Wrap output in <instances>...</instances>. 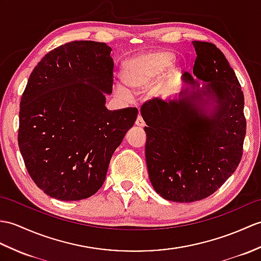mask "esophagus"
I'll list each match as a JSON object with an SVG mask.
<instances>
[{"label":"esophagus","mask_w":261,"mask_h":261,"mask_svg":"<svg viewBox=\"0 0 261 261\" xmlns=\"http://www.w3.org/2000/svg\"><path fill=\"white\" fill-rule=\"evenodd\" d=\"M136 125L139 126V128H143V126L145 125L144 121H143V119H142L141 116H138V118H137V120H136Z\"/></svg>","instance_id":"esophagus-1"}]
</instances>
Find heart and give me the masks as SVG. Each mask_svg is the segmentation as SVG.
Returning a JSON list of instances; mask_svg holds the SVG:
<instances>
[{"label":"heart","mask_w":261,"mask_h":261,"mask_svg":"<svg viewBox=\"0 0 261 261\" xmlns=\"http://www.w3.org/2000/svg\"><path fill=\"white\" fill-rule=\"evenodd\" d=\"M175 56L169 51L140 53L129 59L122 66L121 77L126 86L136 90H149L151 96H160L170 90L180 75V66L173 64ZM117 91L125 98L131 95L124 87Z\"/></svg>","instance_id":"obj_1"}]
</instances>
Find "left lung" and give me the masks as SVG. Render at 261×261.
I'll list each match as a JSON object with an SVG mask.
<instances>
[{
	"mask_svg": "<svg viewBox=\"0 0 261 261\" xmlns=\"http://www.w3.org/2000/svg\"><path fill=\"white\" fill-rule=\"evenodd\" d=\"M192 44L193 75L182 74L180 92L140 109L151 185L174 202L199 201L219 189L239 165L246 136L244 93L234 71L215 44Z\"/></svg>",
	"mask_w": 261,
	"mask_h": 261,
	"instance_id": "1",
	"label": "left lung"
}]
</instances>
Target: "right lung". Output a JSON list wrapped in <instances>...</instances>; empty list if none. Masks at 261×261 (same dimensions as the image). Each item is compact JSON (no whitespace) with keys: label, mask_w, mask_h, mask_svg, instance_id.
I'll return each mask as SVG.
<instances>
[{"label":"right lung","mask_w":261,"mask_h":261,"mask_svg":"<svg viewBox=\"0 0 261 261\" xmlns=\"http://www.w3.org/2000/svg\"><path fill=\"white\" fill-rule=\"evenodd\" d=\"M111 51L101 42H69L48 52L29 77L17 141L30 177L51 198L93 196L136 122L137 108H106L113 83Z\"/></svg>","instance_id":"right-lung-1"}]
</instances>
